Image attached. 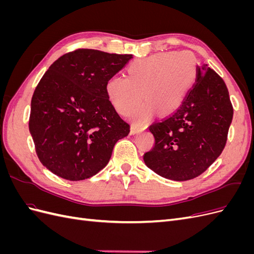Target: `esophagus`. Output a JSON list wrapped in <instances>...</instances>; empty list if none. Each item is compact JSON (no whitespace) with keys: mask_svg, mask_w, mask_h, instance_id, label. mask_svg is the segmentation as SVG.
I'll use <instances>...</instances> for the list:
<instances>
[{"mask_svg":"<svg viewBox=\"0 0 254 254\" xmlns=\"http://www.w3.org/2000/svg\"><path fill=\"white\" fill-rule=\"evenodd\" d=\"M146 129V126H132L131 127V134H135V133H140Z\"/></svg>","mask_w":254,"mask_h":254,"instance_id":"34e87169","label":"esophagus"}]
</instances>
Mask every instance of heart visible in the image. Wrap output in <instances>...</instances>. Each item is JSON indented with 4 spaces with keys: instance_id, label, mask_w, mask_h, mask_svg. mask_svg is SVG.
Returning <instances> with one entry per match:
<instances>
[{
    "instance_id": "heart-1",
    "label": "heart",
    "mask_w": 254,
    "mask_h": 254,
    "mask_svg": "<svg viewBox=\"0 0 254 254\" xmlns=\"http://www.w3.org/2000/svg\"><path fill=\"white\" fill-rule=\"evenodd\" d=\"M128 76H113L107 93L114 108L129 115L143 101L132 120L143 124L153 113L171 114L182 105L197 73V61L190 52L160 53L135 60L127 68Z\"/></svg>"
}]
</instances>
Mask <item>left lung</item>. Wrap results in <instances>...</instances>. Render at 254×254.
<instances>
[{"mask_svg":"<svg viewBox=\"0 0 254 254\" xmlns=\"http://www.w3.org/2000/svg\"><path fill=\"white\" fill-rule=\"evenodd\" d=\"M233 107L220 76L203 64L196 83L172 115L149 126L155 146L144 153L145 164L163 178L194 179L224 150Z\"/></svg>","mask_w":254,"mask_h":254,"instance_id":"obj_1","label":"left lung"}]
</instances>
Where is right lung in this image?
<instances>
[{
    "mask_svg": "<svg viewBox=\"0 0 254 254\" xmlns=\"http://www.w3.org/2000/svg\"><path fill=\"white\" fill-rule=\"evenodd\" d=\"M131 58L79 49L58 58L42 76L28 127L37 156L50 172L80 181L108 164L130 125L114 109L106 87Z\"/></svg>",
    "mask_w": 254,
    "mask_h": 254,
    "instance_id": "obj_1",
    "label": "right lung"
}]
</instances>
